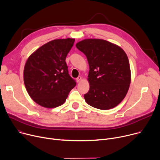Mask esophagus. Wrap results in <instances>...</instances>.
I'll return each instance as SVG.
<instances>
[{
  "label": "esophagus",
  "mask_w": 160,
  "mask_h": 160,
  "mask_svg": "<svg viewBox=\"0 0 160 160\" xmlns=\"http://www.w3.org/2000/svg\"><path fill=\"white\" fill-rule=\"evenodd\" d=\"M81 80H82V77H78V78H77V82H78V83H79L80 81H81Z\"/></svg>",
  "instance_id": "1"
}]
</instances>
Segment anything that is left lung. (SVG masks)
Segmentation results:
<instances>
[{"label": "left lung", "instance_id": "left-lung-1", "mask_svg": "<svg viewBox=\"0 0 160 160\" xmlns=\"http://www.w3.org/2000/svg\"><path fill=\"white\" fill-rule=\"evenodd\" d=\"M89 65V92L84 98L89 105L108 110L125 98L131 82L128 56L119 46L100 39H86L77 43Z\"/></svg>", "mask_w": 160, "mask_h": 160}]
</instances>
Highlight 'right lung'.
Wrapping results in <instances>:
<instances>
[{
    "label": "right lung",
    "instance_id": "right-lung-1",
    "mask_svg": "<svg viewBox=\"0 0 160 160\" xmlns=\"http://www.w3.org/2000/svg\"><path fill=\"white\" fill-rule=\"evenodd\" d=\"M75 39H59L43 45L25 63L23 80L30 97L41 107L62 105L77 83L68 72L66 57Z\"/></svg>",
    "mask_w": 160,
    "mask_h": 160
}]
</instances>
